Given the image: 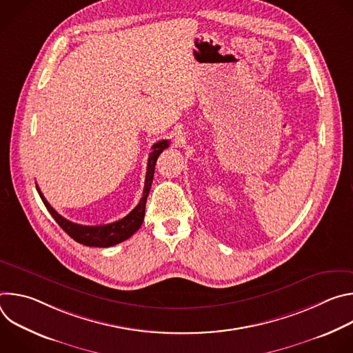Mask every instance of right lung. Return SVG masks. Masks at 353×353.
<instances>
[{
	"label": "right lung",
	"instance_id": "obj_1",
	"mask_svg": "<svg viewBox=\"0 0 353 353\" xmlns=\"http://www.w3.org/2000/svg\"><path fill=\"white\" fill-rule=\"evenodd\" d=\"M169 148V141L162 139L157 142L152 146V152L149 154L148 158V168H146V177H145V187L142 192V198L139 199L138 205L123 219H119L113 223L108 225H100V226H83L74 223L65 218H63L52 205L47 203V199L41 194L39 185H36L37 192L43 201V204L46 205L47 211L50 212L54 218V221L60 225V228L75 241L89 245V247H110L114 244H119L128 237H131L142 225L143 216H145V204H146V198L150 190V185H152L154 180V173H155V165L159 158V155L163 152V149Z\"/></svg>",
	"mask_w": 353,
	"mask_h": 353
}]
</instances>
